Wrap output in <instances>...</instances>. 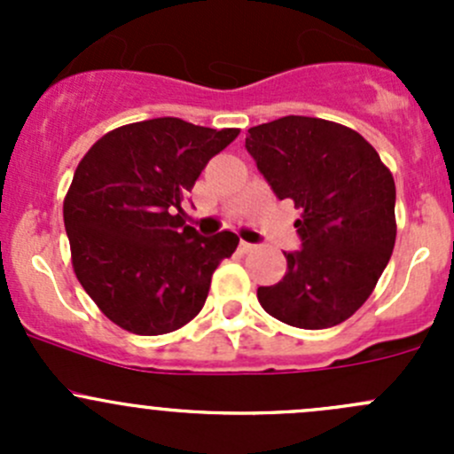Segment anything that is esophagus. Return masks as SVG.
<instances>
[{"label":"esophagus","mask_w":454,"mask_h":454,"mask_svg":"<svg viewBox=\"0 0 454 454\" xmlns=\"http://www.w3.org/2000/svg\"><path fill=\"white\" fill-rule=\"evenodd\" d=\"M239 250H241V253H253L254 244H248V241H239Z\"/></svg>","instance_id":"1"}]
</instances>
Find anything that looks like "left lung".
Here are the masks:
<instances>
[{"label":"left lung","mask_w":454,"mask_h":454,"mask_svg":"<svg viewBox=\"0 0 454 454\" xmlns=\"http://www.w3.org/2000/svg\"><path fill=\"white\" fill-rule=\"evenodd\" d=\"M246 149L278 200L301 208V250L287 272L259 287L261 308L281 323L327 329L373 292L395 246V182L360 134L323 118L286 116L253 127Z\"/></svg>","instance_id":"left-lung-1"}]
</instances>
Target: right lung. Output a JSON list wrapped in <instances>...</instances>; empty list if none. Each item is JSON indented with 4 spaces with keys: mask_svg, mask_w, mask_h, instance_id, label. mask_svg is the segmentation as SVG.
Segmentation results:
<instances>
[{
    "mask_svg": "<svg viewBox=\"0 0 454 454\" xmlns=\"http://www.w3.org/2000/svg\"><path fill=\"white\" fill-rule=\"evenodd\" d=\"M239 129L151 118L109 131L76 167L63 201L76 278L118 327L138 336L180 329L204 308L219 261L239 237H201L182 201Z\"/></svg>",
    "mask_w": 454,
    "mask_h": 454,
    "instance_id": "1",
    "label": "right lung"
}]
</instances>
